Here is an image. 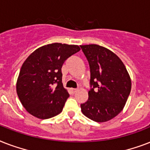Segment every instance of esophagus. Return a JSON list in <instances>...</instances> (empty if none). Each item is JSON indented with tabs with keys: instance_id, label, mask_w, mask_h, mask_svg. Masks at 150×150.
<instances>
[{
	"instance_id": "34e87169",
	"label": "esophagus",
	"mask_w": 150,
	"mask_h": 150,
	"mask_svg": "<svg viewBox=\"0 0 150 150\" xmlns=\"http://www.w3.org/2000/svg\"><path fill=\"white\" fill-rule=\"evenodd\" d=\"M71 92H72L73 93H75V92H77L78 89H71Z\"/></svg>"
}]
</instances>
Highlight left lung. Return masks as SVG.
Listing matches in <instances>:
<instances>
[{"label":"left lung","instance_id":"1","mask_svg":"<svg viewBox=\"0 0 150 150\" xmlns=\"http://www.w3.org/2000/svg\"><path fill=\"white\" fill-rule=\"evenodd\" d=\"M90 68L89 99L81 104L82 114L96 122H105L123 110L132 88V81L121 60L96 44L80 46Z\"/></svg>","mask_w":150,"mask_h":150}]
</instances>
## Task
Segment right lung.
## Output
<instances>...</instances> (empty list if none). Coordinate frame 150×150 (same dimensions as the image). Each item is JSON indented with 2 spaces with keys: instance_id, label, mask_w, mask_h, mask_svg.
<instances>
[{
  "instance_id": "1",
  "label": "right lung",
  "mask_w": 150,
  "mask_h": 150,
  "mask_svg": "<svg viewBox=\"0 0 150 150\" xmlns=\"http://www.w3.org/2000/svg\"><path fill=\"white\" fill-rule=\"evenodd\" d=\"M79 50L78 45L54 43L36 49L27 57L18 77L16 91L29 114L47 119L62 111L69 94L62 84L61 68Z\"/></svg>"
}]
</instances>
